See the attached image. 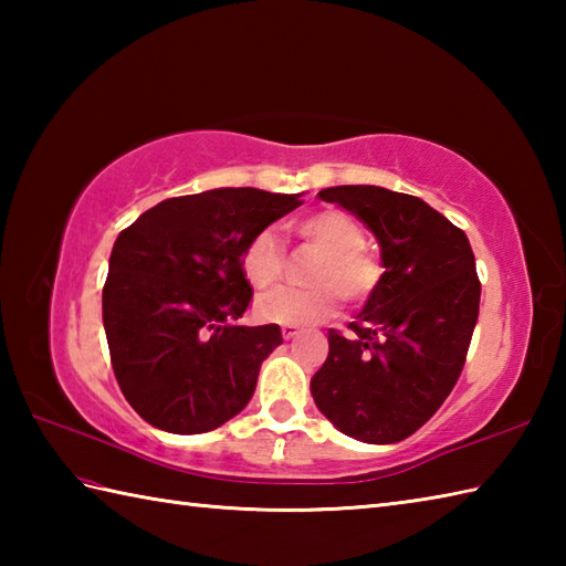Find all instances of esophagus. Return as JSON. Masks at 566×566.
<instances>
[{"label": "esophagus", "instance_id": "obj_1", "mask_svg": "<svg viewBox=\"0 0 566 566\" xmlns=\"http://www.w3.org/2000/svg\"><path fill=\"white\" fill-rule=\"evenodd\" d=\"M282 335H284V340H294L296 335H298V331L292 328V326H284V328H282Z\"/></svg>", "mask_w": 566, "mask_h": 566}]
</instances>
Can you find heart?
I'll return each mask as SVG.
<instances>
[{"label":"heart","instance_id":"obj_1","mask_svg":"<svg viewBox=\"0 0 566 566\" xmlns=\"http://www.w3.org/2000/svg\"><path fill=\"white\" fill-rule=\"evenodd\" d=\"M306 245L323 252L311 282L316 290H276L260 296L258 316L276 326H314L328 321L345 302L363 304L381 282L379 260L365 250V231L353 216L326 209L311 213L294 226ZM240 272L255 292H268L284 274V250L274 231L252 235L240 252Z\"/></svg>","mask_w":566,"mask_h":566}]
</instances>
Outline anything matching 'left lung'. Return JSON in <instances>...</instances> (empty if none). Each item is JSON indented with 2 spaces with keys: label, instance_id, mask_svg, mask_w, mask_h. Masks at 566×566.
Returning <instances> with one entry per match:
<instances>
[{
  "label": "left lung",
  "instance_id": "left-lung-1",
  "mask_svg": "<svg viewBox=\"0 0 566 566\" xmlns=\"http://www.w3.org/2000/svg\"><path fill=\"white\" fill-rule=\"evenodd\" d=\"M379 240L384 274L353 321L328 331L311 379L318 411L345 436L394 444L428 423L462 375L482 284L464 231L423 199L371 185L321 189Z\"/></svg>",
  "mask_w": 566,
  "mask_h": 566
}]
</instances>
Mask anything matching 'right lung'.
<instances>
[{
	"instance_id": "add662e5",
	"label": "right lung",
	"mask_w": 566,
	"mask_h": 566,
	"mask_svg": "<svg viewBox=\"0 0 566 566\" xmlns=\"http://www.w3.org/2000/svg\"><path fill=\"white\" fill-rule=\"evenodd\" d=\"M302 195L223 187L165 199L118 233L102 314L112 367L150 426L197 436L238 416L280 326H240L252 298L240 272L248 240Z\"/></svg>"
}]
</instances>
